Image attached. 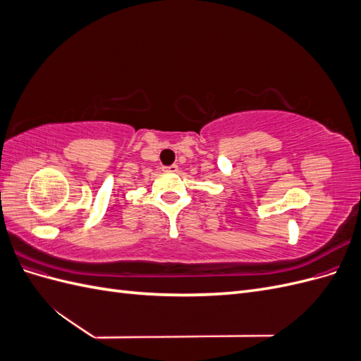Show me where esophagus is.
Returning <instances> with one entry per match:
<instances>
[{"label":"esophagus","instance_id":"1","mask_svg":"<svg viewBox=\"0 0 361 361\" xmlns=\"http://www.w3.org/2000/svg\"><path fill=\"white\" fill-rule=\"evenodd\" d=\"M164 171H170V173H176L178 171V166L176 164H171V166H167V167H162Z\"/></svg>","mask_w":361,"mask_h":361}]
</instances>
